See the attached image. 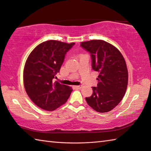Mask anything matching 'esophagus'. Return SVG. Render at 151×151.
Instances as JSON below:
<instances>
[{"label":"esophagus","mask_w":151,"mask_h":151,"mask_svg":"<svg viewBox=\"0 0 151 151\" xmlns=\"http://www.w3.org/2000/svg\"><path fill=\"white\" fill-rule=\"evenodd\" d=\"M74 88H77V89H80L81 88V86H74Z\"/></svg>","instance_id":"34e87169"}]
</instances>
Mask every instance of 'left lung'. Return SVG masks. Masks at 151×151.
<instances>
[{
	"label": "left lung",
	"instance_id": "8db88e82",
	"mask_svg": "<svg viewBox=\"0 0 151 151\" xmlns=\"http://www.w3.org/2000/svg\"><path fill=\"white\" fill-rule=\"evenodd\" d=\"M81 46L91 54L92 69L98 71L97 87L86 98L88 104L100 113L114 109L126 93L128 73L124 57L118 49L103 40L81 42Z\"/></svg>",
	"mask_w": 151,
	"mask_h": 151
}]
</instances>
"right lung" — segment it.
I'll return each mask as SVG.
<instances>
[{
	"instance_id": "1",
	"label": "right lung",
	"mask_w": 151,
	"mask_h": 151,
	"mask_svg": "<svg viewBox=\"0 0 151 151\" xmlns=\"http://www.w3.org/2000/svg\"><path fill=\"white\" fill-rule=\"evenodd\" d=\"M75 43L49 40L35 48L27 59L23 70L25 91L35 104L53 111L65 104L72 88L53 79L60 70L65 53Z\"/></svg>"
}]
</instances>
